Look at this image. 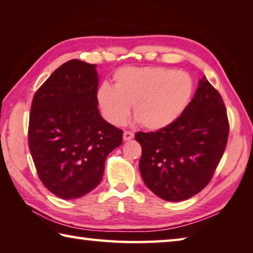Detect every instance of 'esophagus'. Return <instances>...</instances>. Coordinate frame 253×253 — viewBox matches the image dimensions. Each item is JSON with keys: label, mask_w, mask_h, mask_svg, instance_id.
Masks as SVG:
<instances>
[{"label": "esophagus", "mask_w": 253, "mask_h": 253, "mask_svg": "<svg viewBox=\"0 0 253 253\" xmlns=\"http://www.w3.org/2000/svg\"><path fill=\"white\" fill-rule=\"evenodd\" d=\"M123 138H124V140H125V142H127V140H131L132 138H134V132H131V131H128V130L124 131Z\"/></svg>", "instance_id": "34e87169"}]
</instances>
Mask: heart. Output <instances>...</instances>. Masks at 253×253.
I'll return each instance as SVG.
<instances>
[{
  "label": "heart",
  "instance_id": "1",
  "mask_svg": "<svg viewBox=\"0 0 253 253\" xmlns=\"http://www.w3.org/2000/svg\"><path fill=\"white\" fill-rule=\"evenodd\" d=\"M114 88L102 84L97 102L104 117L119 126L132 115L149 130L177 121L193 97V80L186 72L163 67L123 68L114 75Z\"/></svg>",
  "mask_w": 253,
  "mask_h": 253
}]
</instances>
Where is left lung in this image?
Instances as JSON below:
<instances>
[{"label": "left lung", "mask_w": 253, "mask_h": 253, "mask_svg": "<svg viewBox=\"0 0 253 253\" xmlns=\"http://www.w3.org/2000/svg\"><path fill=\"white\" fill-rule=\"evenodd\" d=\"M228 135L223 99L203 76L193 99L173 125L135 135L142 146L139 170L144 183L169 202L192 198L211 181Z\"/></svg>", "instance_id": "1"}]
</instances>
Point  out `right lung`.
Wrapping results in <instances>:
<instances>
[{"instance_id": "right-lung-1", "label": "right lung", "mask_w": 253, "mask_h": 253, "mask_svg": "<svg viewBox=\"0 0 253 253\" xmlns=\"http://www.w3.org/2000/svg\"><path fill=\"white\" fill-rule=\"evenodd\" d=\"M96 65L72 59L53 71L33 97L29 147L38 175L63 200L79 199L100 183L105 162L123 130L101 117Z\"/></svg>"}]
</instances>
